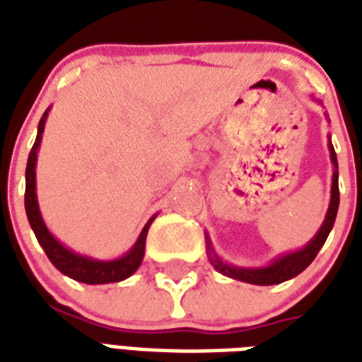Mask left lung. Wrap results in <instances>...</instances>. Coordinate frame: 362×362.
<instances>
[{
  "instance_id": "1",
  "label": "left lung",
  "mask_w": 362,
  "mask_h": 362,
  "mask_svg": "<svg viewBox=\"0 0 362 362\" xmlns=\"http://www.w3.org/2000/svg\"><path fill=\"white\" fill-rule=\"evenodd\" d=\"M327 149H329V158H332V165H334V174H332V197H329V205H327L326 219L322 223V227L318 228V233L314 235L310 243L304 244L300 250L287 252L279 258H275L272 264L262 267H238L233 266V264H227L217 256V252L213 250L211 238L209 235H205V240H207V254H209V262L211 266L217 269L223 275L227 277H233L236 281H244V283H252V285H277V283H283V281H288L296 277L298 273H303L306 267L310 266L312 259L316 258V254L320 252V248L326 243L329 230L334 228L335 215H337V207H339V186H337V178H339V173H337V155H335L334 145H332V139L327 141Z\"/></svg>"
}]
</instances>
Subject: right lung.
Listing matches in <instances>:
<instances>
[{
  "mask_svg": "<svg viewBox=\"0 0 362 362\" xmlns=\"http://www.w3.org/2000/svg\"><path fill=\"white\" fill-rule=\"evenodd\" d=\"M50 108L44 112L40 124H38V134H36V141L33 149L28 153L27 160V173H25V209H27L28 223L30 228L35 230L36 240L42 246L46 256L56 269L71 277V279L79 281V283H87V285H104V283H118V281L127 279L129 275L137 272V267L141 266L143 256H145V240H147V230H149L151 223L155 217L147 221V225L143 227L141 235L137 236L135 244L129 250L116 259H95L89 256H81L77 252L69 250L67 246L59 243L56 236L52 235L46 223L42 219V213L38 207V197H36V158H38V147L42 141L44 126H46V118H48Z\"/></svg>",
  "mask_w": 362,
  "mask_h": 362,
  "instance_id": "1",
  "label": "right lung"
}]
</instances>
